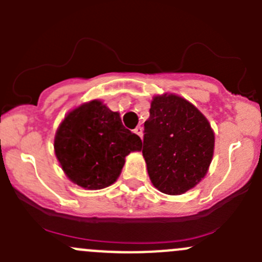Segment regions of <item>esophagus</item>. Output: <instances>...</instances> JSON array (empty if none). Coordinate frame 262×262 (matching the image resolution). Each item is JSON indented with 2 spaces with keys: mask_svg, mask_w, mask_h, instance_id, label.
<instances>
[{
  "mask_svg": "<svg viewBox=\"0 0 262 262\" xmlns=\"http://www.w3.org/2000/svg\"><path fill=\"white\" fill-rule=\"evenodd\" d=\"M134 133H136L137 136H139L142 138V137H143V129H142L141 126H137V128L134 129Z\"/></svg>",
  "mask_w": 262,
  "mask_h": 262,
  "instance_id": "obj_1",
  "label": "esophagus"
}]
</instances>
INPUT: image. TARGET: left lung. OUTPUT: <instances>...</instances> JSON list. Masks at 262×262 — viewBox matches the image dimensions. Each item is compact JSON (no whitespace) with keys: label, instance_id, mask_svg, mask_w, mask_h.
Returning <instances> with one entry per match:
<instances>
[{"label":"left lung","instance_id":"8db88e82","mask_svg":"<svg viewBox=\"0 0 262 262\" xmlns=\"http://www.w3.org/2000/svg\"><path fill=\"white\" fill-rule=\"evenodd\" d=\"M141 150L153 186L163 194L180 195L207 175L214 132L191 102L173 94L157 95L144 123Z\"/></svg>","mask_w":262,"mask_h":262}]
</instances>
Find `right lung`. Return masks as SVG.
I'll return each mask as SVG.
<instances>
[{
	"instance_id": "right-lung-1",
	"label": "right lung",
	"mask_w": 262,
	"mask_h": 262,
	"mask_svg": "<svg viewBox=\"0 0 262 262\" xmlns=\"http://www.w3.org/2000/svg\"><path fill=\"white\" fill-rule=\"evenodd\" d=\"M142 141L100 100L84 102L64 116L54 138V152L71 181L83 189L110 186L130 152Z\"/></svg>"
}]
</instances>
